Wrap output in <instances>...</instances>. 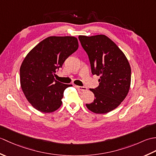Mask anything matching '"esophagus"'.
Listing matches in <instances>:
<instances>
[{
    "label": "esophagus",
    "instance_id": "1",
    "mask_svg": "<svg viewBox=\"0 0 156 156\" xmlns=\"http://www.w3.org/2000/svg\"><path fill=\"white\" fill-rule=\"evenodd\" d=\"M76 88L78 89V90H80V91H86L87 90V88L86 87H80V86H76Z\"/></svg>",
    "mask_w": 156,
    "mask_h": 156
}]
</instances>
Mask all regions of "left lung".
<instances>
[{
	"instance_id": "1",
	"label": "left lung",
	"mask_w": 156,
	"mask_h": 156,
	"mask_svg": "<svg viewBox=\"0 0 156 156\" xmlns=\"http://www.w3.org/2000/svg\"><path fill=\"white\" fill-rule=\"evenodd\" d=\"M82 48L87 53L92 74L100 76L99 85L90 90L94 100L86 104L90 111L105 114L120 105L131 86V67L120 48L105 35H79Z\"/></svg>"
}]
</instances>
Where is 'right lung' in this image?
Returning a JSON list of instances; mask_svg holds the SVG:
<instances>
[{
	"mask_svg": "<svg viewBox=\"0 0 156 156\" xmlns=\"http://www.w3.org/2000/svg\"><path fill=\"white\" fill-rule=\"evenodd\" d=\"M78 48L72 36H51L35 46L20 68V83L26 98L37 111L49 113L61 107L65 84L55 80L57 69Z\"/></svg>",
	"mask_w": 156,
	"mask_h": 156,
	"instance_id": "right-lung-1",
	"label": "right lung"
}]
</instances>
